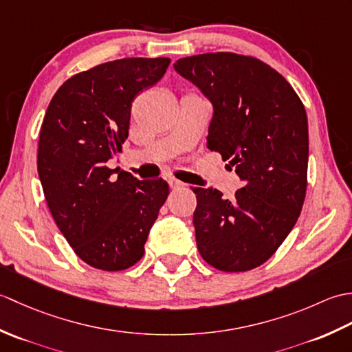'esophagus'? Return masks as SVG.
Masks as SVG:
<instances>
[{
    "instance_id": "esophagus-1",
    "label": "esophagus",
    "mask_w": 352,
    "mask_h": 352,
    "mask_svg": "<svg viewBox=\"0 0 352 352\" xmlns=\"http://www.w3.org/2000/svg\"><path fill=\"white\" fill-rule=\"evenodd\" d=\"M168 184H169V188L170 189H174V190H177V189H183L184 188V183H182V182H178L177 178H169L168 180Z\"/></svg>"
}]
</instances>
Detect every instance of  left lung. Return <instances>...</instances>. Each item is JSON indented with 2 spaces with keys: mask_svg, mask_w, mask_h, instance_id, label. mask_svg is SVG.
Here are the masks:
<instances>
[{
  "mask_svg": "<svg viewBox=\"0 0 352 352\" xmlns=\"http://www.w3.org/2000/svg\"><path fill=\"white\" fill-rule=\"evenodd\" d=\"M174 68L212 101L207 146L243 182L233 199L193 189L198 251L219 271H250L271 258L301 213L309 163L304 104L281 74L251 56L207 52Z\"/></svg>",
  "mask_w": 352,
  "mask_h": 352,
  "instance_id": "obj_1",
  "label": "left lung"
}]
</instances>
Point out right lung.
Wrapping results in <instances>:
<instances>
[{
    "mask_svg": "<svg viewBox=\"0 0 352 352\" xmlns=\"http://www.w3.org/2000/svg\"><path fill=\"white\" fill-rule=\"evenodd\" d=\"M169 63L168 57H131L76 74L43 118L37 172L45 199L74 252L101 271L138 263L169 195L162 178L138 180L107 166L129 138L134 98L160 81Z\"/></svg>",
    "mask_w": 352,
    "mask_h": 352,
    "instance_id": "add662e5",
    "label": "right lung"
}]
</instances>
